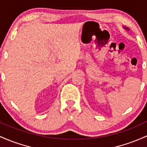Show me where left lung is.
<instances>
[{
	"mask_svg": "<svg viewBox=\"0 0 147 147\" xmlns=\"http://www.w3.org/2000/svg\"><path fill=\"white\" fill-rule=\"evenodd\" d=\"M123 28L125 29V30H130V28H127V27H125V26H123Z\"/></svg>",
	"mask_w": 147,
	"mask_h": 147,
	"instance_id": "8db88e82",
	"label": "left lung"
}]
</instances>
